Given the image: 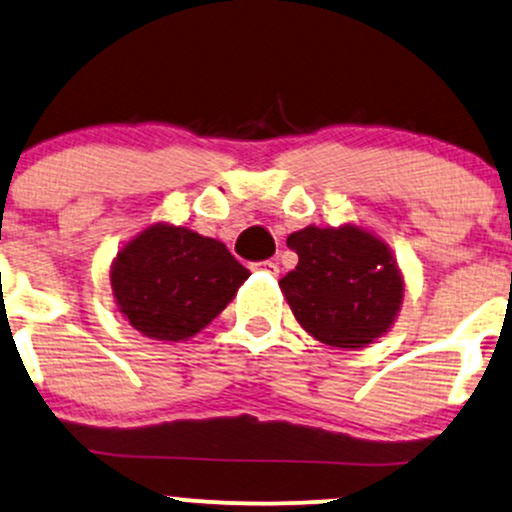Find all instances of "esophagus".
<instances>
[{"label": "esophagus", "mask_w": 512, "mask_h": 512, "mask_svg": "<svg viewBox=\"0 0 512 512\" xmlns=\"http://www.w3.org/2000/svg\"><path fill=\"white\" fill-rule=\"evenodd\" d=\"M254 268H258V270H268V273H278V261H273V258H268V261H258V263H254Z\"/></svg>", "instance_id": "1"}]
</instances>
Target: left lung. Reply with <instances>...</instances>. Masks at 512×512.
Segmentation results:
<instances>
[{
	"label": "left lung",
	"mask_w": 512,
	"mask_h": 512,
	"mask_svg": "<svg viewBox=\"0 0 512 512\" xmlns=\"http://www.w3.org/2000/svg\"><path fill=\"white\" fill-rule=\"evenodd\" d=\"M287 246L299 263L280 287L306 333L345 350L386 333L402 302V278L386 244L352 225H311L292 232Z\"/></svg>",
	"instance_id": "1"
}]
</instances>
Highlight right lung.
Wrapping results in <instances>:
<instances>
[{"instance_id":"add662e5","label":"right lung","mask_w":512,"mask_h":512,"mask_svg":"<svg viewBox=\"0 0 512 512\" xmlns=\"http://www.w3.org/2000/svg\"><path fill=\"white\" fill-rule=\"evenodd\" d=\"M249 275L218 239L153 225L117 254L112 292L138 333L179 342L206 328Z\"/></svg>"}]
</instances>
